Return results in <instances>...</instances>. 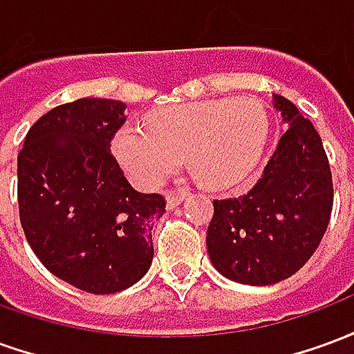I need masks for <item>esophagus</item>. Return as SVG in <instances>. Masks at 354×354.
<instances>
[{
	"mask_svg": "<svg viewBox=\"0 0 354 354\" xmlns=\"http://www.w3.org/2000/svg\"><path fill=\"white\" fill-rule=\"evenodd\" d=\"M184 193H167V197H165V199H167V207L176 208L178 205L184 201Z\"/></svg>",
	"mask_w": 354,
	"mask_h": 354,
	"instance_id": "esophagus-1",
	"label": "esophagus"
}]
</instances>
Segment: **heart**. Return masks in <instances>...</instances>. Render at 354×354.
Masks as SVG:
<instances>
[{"instance_id":"b5f03b06","label":"heart","mask_w":354,"mask_h":354,"mask_svg":"<svg viewBox=\"0 0 354 354\" xmlns=\"http://www.w3.org/2000/svg\"><path fill=\"white\" fill-rule=\"evenodd\" d=\"M267 113L252 98L203 100L161 111L149 124H124L115 153L138 184L157 187L182 161L203 184L235 189L260 162Z\"/></svg>"}]
</instances>
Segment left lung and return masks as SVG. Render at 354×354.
<instances>
[{
    "label": "left lung",
    "instance_id": "8db88e82",
    "mask_svg": "<svg viewBox=\"0 0 354 354\" xmlns=\"http://www.w3.org/2000/svg\"><path fill=\"white\" fill-rule=\"evenodd\" d=\"M273 108L288 131L250 192L214 201L207 231L216 271L248 286L277 284L299 271L320 245L334 203L319 132L281 94H273Z\"/></svg>",
    "mask_w": 354,
    "mask_h": 354
}]
</instances>
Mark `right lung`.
<instances>
[{
	"label": "right lung",
	"instance_id": "add662e5",
	"mask_svg": "<svg viewBox=\"0 0 354 354\" xmlns=\"http://www.w3.org/2000/svg\"><path fill=\"white\" fill-rule=\"evenodd\" d=\"M124 102L80 98L28 131L19 153L20 223L50 273L91 294H115L147 273L157 193L136 192L109 151Z\"/></svg>",
	"mask_w": 354,
	"mask_h": 354
}]
</instances>
